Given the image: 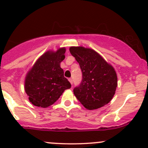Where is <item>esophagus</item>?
Masks as SVG:
<instances>
[{
	"mask_svg": "<svg viewBox=\"0 0 148 148\" xmlns=\"http://www.w3.org/2000/svg\"><path fill=\"white\" fill-rule=\"evenodd\" d=\"M69 82L71 83V84H73V80H72V79L69 78Z\"/></svg>",
	"mask_w": 148,
	"mask_h": 148,
	"instance_id": "esophagus-1",
	"label": "esophagus"
}]
</instances>
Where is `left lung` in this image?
<instances>
[{
    "label": "left lung",
    "mask_w": 148,
    "mask_h": 148,
    "mask_svg": "<svg viewBox=\"0 0 148 148\" xmlns=\"http://www.w3.org/2000/svg\"><path fill=\"white\" fill-rule=\"evenodd\" d=\"M69 51L82 72V80L79 86L73 90L77 99L85 108L90 110L108 104L117 86L114 69L92 49L71 46Z\"/></svg>",
    "instance_id": "1"
}]
</instances>
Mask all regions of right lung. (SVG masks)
<instances>
[{
  "label": "right lung",
  "instance_id": "obj_1",
  "mask_svg": "<svg viewBox=\"0 0 148 148\" xmlns=\"http://www.w3.org/2000/svg\"><path fill=\"white\" fill-rule=\"evenodd\" d=\"M65 48L49 51L36 62L25 79V92L36 107H49L56 102L71 84L64 77L60 64L65 58Z\"/></svg>",
  "mask_w": 148,
  "mask_h": 148
}]
</instances>
